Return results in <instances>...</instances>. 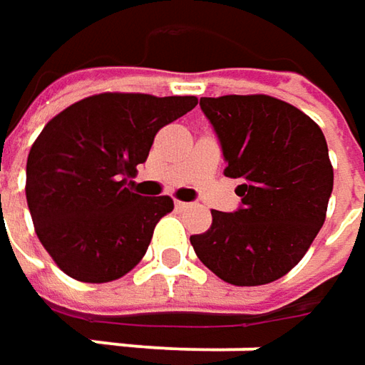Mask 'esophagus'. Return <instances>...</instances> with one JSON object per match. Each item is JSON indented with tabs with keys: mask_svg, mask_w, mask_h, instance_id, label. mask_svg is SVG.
<instances>
[{
	"mask_svg": "<svg viewBox=\"0 0 365 365\" xmlns=\"http://www.w3.org/2000/svg\"><path fill=\"white\" fill-rule=\"evenodd\" d=\"M175 207L178 211H185V209H189L190 203H185V201H175Z\"/></svg>",
	"mask_w": 365,
	"mask_h": 365,
	"instance_id": "esophagus-1",
	"label": "esophagus"
}]
</instances>
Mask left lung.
I'll list each match as a JSON object with an SVG mask.
<instances>
[{"label": "left lung", "mask_w": 365, "mask_h": 365, "mask_svg": "<svg viewBox=\"0 0 365 365\" xmlns=\"http://www.w3.org/2000/svg\"><path fill=\"white\" fill-rule=\"evenodd\" d=\"M217 133L225 176L240 178L242 205L211 211L213 223L190 235L195 254L235 287L268 284L290 272L325 223L333 166L321 128L270 95L201 97Z\"/></svg>", "instance_id": "left-lung-1"}]
</instances>
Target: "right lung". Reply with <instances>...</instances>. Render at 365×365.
I'll list each match as a JSON object with an SVG mask.
<instances>
[{
    "label": "right lung",
    "instance_id": "1",
    "mask_svg": "<svg viewBox=\"0 0 365 365\" xmlns=\"http://www.w3.org/2000/svg\"><path fill=\"white\" fill-rule=\"evenodd\" d=\"M197 97L99 93L44 125L26 164L36 235L56 266L81 282H111L144 258L170 197H142L130 176L154 135Z\"/></svg>",
    "mask_w": 365,
    "mask_h": 365
}]
</instances>
